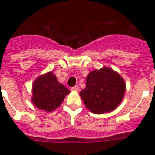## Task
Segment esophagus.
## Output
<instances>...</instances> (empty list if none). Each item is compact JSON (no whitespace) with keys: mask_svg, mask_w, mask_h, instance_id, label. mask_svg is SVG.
<instances>
[{"mask_svg":"<svg viewBox=\"0 0 155 155\" xmlns=\"http://www.w3.org/2000/svg\"><path fill=\"white\" fill-rule=\"evenodd\" d=\"M72 91H79V85H75V86L71 87Z\"/></svg>","mask_w":155,"mask_h":155,"instance_id":"1","label":"esophagus"}]
</instances>
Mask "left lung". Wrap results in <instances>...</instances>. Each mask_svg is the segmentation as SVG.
I'll return each mask as SVG.
<instances>
[{
  "instance_id": "obj_1",
  "label": "left lung",
  "mask_w": 155,
  "mask_h": 155,
  "mask_svg": "<svg viewBox=\"0 0 155 155\" xmlns=\"http://www.w3.org/2000/svg\"><path fill=\"white\" fill-rule=\"evenodd\" d=\"M125 86L124 79L118 73L104 68L89 73L86 87L79 94L89 110L103 114L118 107L124 97Z\"/></svg>"
}]
</instances>
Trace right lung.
<instances>
[{
	"instance_id": "obj_1",
	"label": "right lung",
	"mask_w": 155,
	"mask_h": 155,
	"mask_svg": "<svg viewBox=\"0 0 155 155\" xmlns=\"http://www.w3.org/2000/svg\"><path fill=\"white\" fill-rule=\"evenodd\" d=\"M70 90L58 82L51 72L36 79L33 85L32 102L40 109L51 112L61 104Z\"/></svg>"
}]
</instances>
